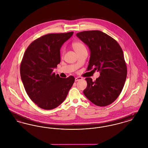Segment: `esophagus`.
I'll return each instance as SVG.
<instances>
[{
  "label": "esophagus",
  "mask_w": 148,
  "mask_h": 148,
  "mask_svg": "<svg viewBox=\"0 0 148 148\" xmlns=\"http://www.w3.org/2000/svg\"><path fill=\"white\" fill-rule=\"evenodd\" d=\"M82 77H77L75 78V82H77V81H79V80H82Z\"/></svg>",
  "instance_id": "obj_1"
}]
</instances>
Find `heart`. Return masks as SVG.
I'll list each match as a JSON object with an SVG mask.
<instances>
[{"label":"heart","mask_w":148,"mask_h":148,"mask_svg":"<svg viewBox=\"0 0 148 148\" xmlns=\"http://www.w3.org/2000/svg\"><path fill=\"white\" fill-rule=\"evenodd\" d=\"M72 47L77 53L83 50L86 49L84 45L80 42H73L72 44Z\"/></svg>","instance_id":"heart-1"}]
</instances>
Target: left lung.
Wrapping results in <instances>:
<instances>
[{
	"label": "left lung",
	"mask_w": 148,
	"mask_h": 148,
	"mask_svg": "<svg viewBox=\"0 0 148 148\" xmlns=\"http://www.w3.org/2000/svg\"><path fill=\"white\" fill-rule=\"evenodd\" d=\"M77 38L86 44L90 55L88 71L100 73V77L92 81L86 77L85 96L96 106L112 104L119 97L127 78V65L119 44L109 35L99 30L78 33Z\"/></svg>",
	"instance_id": "left-lung-1"
}]
</instances>
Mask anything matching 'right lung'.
<instances>
[{"label":"right lung","mask_w":148,"mask_h":148,"mask_svg":"<svg viewBox=\"0 0 148 148\" xmlns=\"http://www.w3.org/2000/svg\"><path fill=\"white\" fill-rule=\"evenodd\" d=\"M74 33L49 34L36 39L25 50L21 65V76L30 99L39 108L51 110L66 98L75 78H62L53 73L60 62V50Z\"/></svg>","instance_id":"add662e5"}]
</instances>
